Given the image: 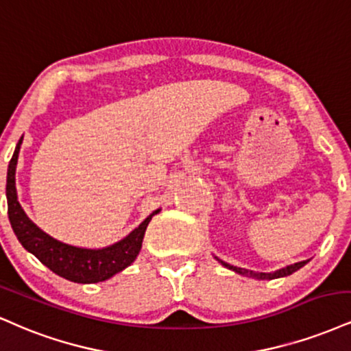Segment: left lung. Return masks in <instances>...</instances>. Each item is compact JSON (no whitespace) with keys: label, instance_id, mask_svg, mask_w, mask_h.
<instances>
[{"label":"left lung","instance_id":"left-lung-1","mask_svg":"<svg viewBox=\"0 0 351 351\" xmlns=\"http://www.w3.org/2000/svg\"><path fill=\"white\" fill-rule=\"evenodd\" d=\"M217 259H218V258H217ZM218 261H220L221 265H223L225 267H228V269L234 271V273L243 274V276H248V278H254V279H263V281H265V279H278V278H284V276H289V274H292V273H295V271L300 269V267L307 265L308 259H307V261L294 263V265L282 267V269L274 271V273H253V271H248V269H243V267H237V266L228 265V263L221 261V259H218Z\"/></svg>","mask_w":351,"mask_h":351}]
</instances>
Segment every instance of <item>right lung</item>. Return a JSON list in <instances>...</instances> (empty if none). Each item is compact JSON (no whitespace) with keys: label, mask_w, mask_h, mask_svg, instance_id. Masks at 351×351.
I'll use <instances>...</instances> for the list:
<instances>
[{"label":"right lung","mask_w":351,"mask_h":351,"mask_svg":"<svg viewBox=\"0 0 351 351\" xmlns=\"http://www.w3.org/2000/svg\"><path fill=\"white\" fill-rule=\"evenodd\" d=\"M23 138L16 144L14 154L8 166L6 177V199H8V217L12 226V232L21 245L29 253L47 266L52 273L59 274L60 278L69 279L78 284H93L110 279L119 271H123L134 261L143 246L144 232L149 225L151 218L159 213V210L152 212L138 228L123 238L114 245L100 250L77 248V246L65 245L56 238L49 237L47 233L37 226L34 221L26 215L18 200L16 192V166H18V156Z\"/></svg>","instance_id":"right-lung-1"}]
</instances>
